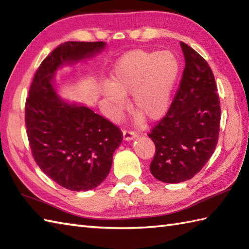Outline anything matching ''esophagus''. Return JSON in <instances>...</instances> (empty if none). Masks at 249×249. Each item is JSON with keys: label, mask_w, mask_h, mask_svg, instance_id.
Masks as SVG:
<instances>
[{"label": "esophagus", "mask_w": 249, "mask_h": 249, "mask_svg": "<svg viewBox=\"0 0 249 249\" xmlns=\"http://www.w3.org/2000/svg\"><path fill=\"white\" fill-rule=\"evenodd\" d=\"M137 137V135L133 131H128V130H124L123 131V140L124 141H130V140H134Z\"/></svg>", "instance_id": "obj_1"}]
</instances>
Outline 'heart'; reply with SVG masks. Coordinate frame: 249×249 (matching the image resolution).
I'll return each mask as SVG.
<instances>
[{
  "label": "heart",
  "mask_w": 249,
  "mask_h": 249,
  "mask_svg": "<svg viewBox=\"0 0 249 249\" xmlns=\"http://www.w3.org/2000/svg\"><path fill=\"white\" fill-rule=\"evenodd\" d=\"M178 71V60L171 51L133 50L116 63L110 82L103 83L100 92L114 116L125 108V95L131 93L136 121L156 122L170 107Z\"/></svg>",
  "instance_id": "heart-1"
}]
</instances>
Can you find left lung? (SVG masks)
<instances>
[{"label": "left lung", "instance_id": "obj_1", "mask_svg": "<svg viewBox=\"0 0 249 249\" xmlns=\"http://www.w3.org/2000/svg\"><path fill=\"white\" fill-rule=\"evenodd\" d=\"M185 70L176 97L149 137L156 146L150 170L163 183L195 177L217 144L220 106L214 75L198 52L181 41Z\"/></svg>", "mask_w": 249, "mask_h": 249}]
</instances>
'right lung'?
Here are the masks:
<instances>
[{"mask_svg": "<svg viewBox=\"0 0 249 249\" xmlns=\"http://www.w3.org/2000/svg\"><path fill=\"white\" fill-rule=\"evenodd\" d=\"M105 48L104 41L60 45L38 67L26 99V134L35 161L50 178L72 192H87L105 181L123 135L86 105L63 99L55 75L62 67L93 59Z\"/></svg>", "mask_w": 249, "mask_h": 249, "instance_id": "add662e5", "label": "right lung"}]
</instances>
